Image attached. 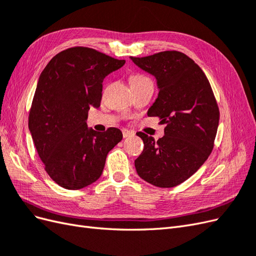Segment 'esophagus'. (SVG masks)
I'll use <instances>...</instances> for the list:
<instances>
[{"label": "esophagus", "instance_id": "34e87169", "mask_svg": "<svg viewBox=\"0 0 256 256\" xmlns=\"http://www.w3.org/2000/svg\"><path fill=\"white\" fill-rule=\"evenodd\" d=\"M134 131H130L128 129H122V136L124 138H128V136H134Z\"/></svg>", "mask_w": 256, "mask_h": 256}]
</instances>
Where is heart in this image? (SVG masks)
<instances>
[{"label":"heart","instance_id":"heart-1","mask_svg":"<svg viewBox=\"0 0 256 256\" xmlns=\"http://www.w3.org/2000/svg\"><path fill=\"white\" fill-rule=\"evenodd\" d=\"M144 80H148L146 78V76H134L132 78H131V83H136V82H141V81H144Z\"/></svg>","mask_w":256,"mask_h":256}]
</instances>
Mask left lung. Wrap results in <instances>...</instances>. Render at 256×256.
Listing matches in <instances>:
<instances>
[{"label": "left lung", "instance_id": "1", "mask_svg": "<svg viewBox=\"0 0 256 256\" xmlns=\"http://www.w3.org/2000/svg\"><path fill=\"white\" fill-rule=\"evenodd\" d=\"M157 80L159 94L147 115L166 124L158 141L138 132L144 150L134 166L142 180L160 188L187 180L203 166L214 148L219 108L205 74L194 60L178 51L145 58L130 56Z\"/></svg>", "mask_w": 256, "mask_h": 256}]
</instances>
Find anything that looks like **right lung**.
<instances>
[{
    "label": "right lung",
    "instance_id": "1",
    "mask_svg": "<svg viewBox=\"0 0 256 256\" xmlns=\"http://www.w3.org/2000/svg\"><path fill=\"white\" fill-rule=\"evenodd\" d=\"M125 64L86 47L58 53L40 74L28 129L46 172L60 187L78 190L102 176L106 154L122 141L118 128L88 127L90 106L99 108L102 82Z\"/></svg>",
    "mask_w": 256,
    "mask_h": 256
}]
</instances>
